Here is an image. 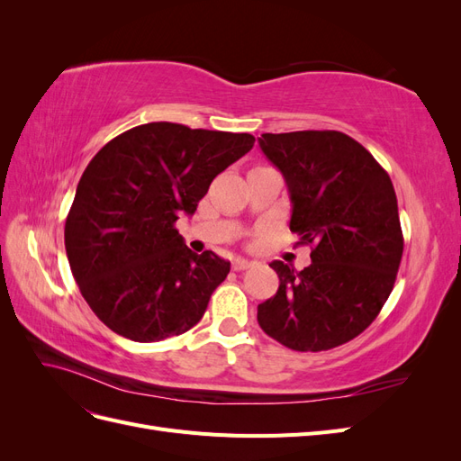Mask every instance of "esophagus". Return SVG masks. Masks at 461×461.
Here are the masks:
<instances>
[{
	"label": "esophagus",
	"mask_w": 461,
	"mask_h": 461,
	"mask_svg": "<svg viewBox=\"0 0 461 461\" xmlns=\"http://www.w3.org/2000/svg\"><path fill=\"white\" fill-rule=\"evenodd\" d=\"M252 261H248V259H244V258H236L234 261H232V269L234 271H246V269H249L252 267Z\"/></svg>",
	"instance_id": "esophagus-1"
}]
</instances>
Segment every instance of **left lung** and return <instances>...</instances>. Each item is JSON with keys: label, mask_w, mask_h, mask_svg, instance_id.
<instances>
[{"label": "left lung", "mask_w": 461, "mask_h": 461, "mask_svg": "<svg viewBox=\"0 0 461 461\" xmlns=\"http://www.w3.org/2000/svg\"><path fill=\"white\" fill-rule=\"evenodd\" d=\"M258 142L286 180L290 230L313 246L302 271L269 263L278 290L258 305V323L290 350H330L364 332L394 288L403 236L393 180L339 131L265 132Z\"/></svg>", "instance_id": "left-lung-1"}]
</instances>
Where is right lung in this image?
<instances>
[{
	"instance_id": "1",
	"label": "right lung",
	"mask_w": 461,
	"mask_h": 461,
	"mask_svg": "<svg viewBox=\"0 0 461 461\" xmlns=\"http://www.w3.org/2000/svg\"><path fill=\"white\" fill-rule=\"evenodd\" d=\"M254 142L246 132L148 122L95 153L65 221V249L104 325L134 342H158L203 317L230 263L194 254L176 221L194 215L212 180Z\"/></svg>"
}]
</instances>
